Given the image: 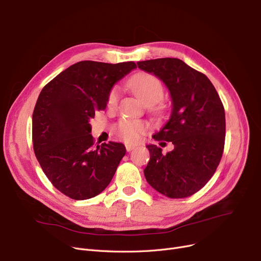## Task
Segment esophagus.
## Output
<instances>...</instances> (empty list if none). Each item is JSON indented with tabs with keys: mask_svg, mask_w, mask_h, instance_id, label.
<instances>
[{
	"mask_svg": "<svg viewBox=\"0 0 261 261\" xmlns=\"http://www.w3.org/2000/svg\"><path fill=\"white\" fill-rule=\"evenodd\" d=\"M125 147H126V150L128 151V152H130L132 150H133V148H135L136 147V145L135 144H125Z\"/></svg>",
	"mask_w": 261,
	"mask_h": 261,
	"instance_id": "34e87169",
	"label": "esophagus"
}]
</instances>
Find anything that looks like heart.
I'll return each instance as SVG.
<instances>
[{
	"mask_svg": "<svg viewBox=\"0 0 261 261\" xmlns=\"http://www.w3.org/2000/svg\"><path fill=\"white\" fill-rule=\"evenodd\" d=\"M132 92L139 100L146 104H155L164 95V87L160 81L151 74L141 73L134 76L127 83ZM120 91L118 88L111 90L108 96V105L115 106L119 100ZM119 134L127 142L137 141L146 132L147 124L139 120H123L119 124Z\"/></svg>",
	"mask_w": 261,
	"mask_h": 261,
	"instance_id": "b5f03b06",
	"label": "heart"
}]
</instances>
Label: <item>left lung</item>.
<instances>
[{"instance_id": "obj_1", "label": "left lung", "mask_w": 261, "mask_h": 261, "mask_svg": "<svg viewBox=\"0 0 261 261\" xmlns=\"http://www.w3.org/2000/svg\"><path fill=\"white\" fill-rule=\"evenodd\" d=\"M138 68L165 84L172 101L169 120L155 140L174 145L166 155L147 144L150 161L144 176L152 187L171 198L187 197L212 178L225 141V113L220 96L206 75L177 58L139 61Z\"/></svg>"}]
</instances>
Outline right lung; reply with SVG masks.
Returning <instances> with one entry per match:
<instances>
[{
    "label": "right lung",
    "mask_w": 261,
    "mask_h": 261,
    "mask_svg": "<svg viewBox=\"0 0 261 261\" xmlns=\"http://www.w3.org/2000/svg\"><path fill=\"white\" fill-rule=\"evenodd\" d=\"M134 69L133 61H80L59 73L38 96L32 120L35 155L54 187L73 200L100 194L126 153L119 142L93 146L90 120L106 107L115 84Z\"/></svg>",
    "instance_id": "add662e5"
}]
</instances>
